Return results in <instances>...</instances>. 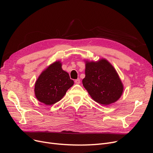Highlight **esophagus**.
Instances as JSON below:
<instances>
[{
    "instance_id": "esophagus-1",
    "label": "esophagus",
    "mask_w": 153,
    "mask_h": 153,
    "mask_svg": "<svg viewBox=\"0 0 153 153\" xmlns=\"http://www.w3.org/2000/svg\"><path fill=\"white\" fill-rule=\"evenodd\" d=\"M75 82L76 84H80V80L79 79V78H78V79L75 80Z\"/></svg>"
}]
</instances>
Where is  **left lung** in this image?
Listing matches in <instances>:
<instances>
[{"mask_svg":"<svg viewBox=\"0 0 153 153\" xmlns=\"http://www.w3.org/2000/svg\"><path fill=\"white\" fill-rule=\"evenodd\" d=\"M85 76L82 84L92 99L103 105L114 103L121 98L124 86L117 72L107 60H85Z\"/></svg>","mask_w":153,"mask_h":153,"instance_id":"left-lung-1","label":"left lung"}]
</instances>
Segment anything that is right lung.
<instances>
[{
  "label": "right lung",
  "instance_id": "add662e5",
  "mask_svg": "<svg viewBox=\"0 0 153 153\" xmlns=\"http://www.w3.org/2000/svg\"><path fill=\"white\" fill-rule=\"evenodd\" d=\"M73 84L61 62L57 61L45 69L36 81L35 96L41 103L52 105L61 100Z\"/></svg>",
  "mask_w": 153,
  "mask_h": 153
}]
</instances>
